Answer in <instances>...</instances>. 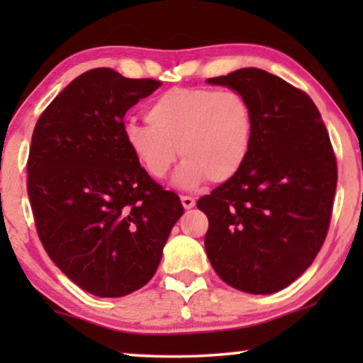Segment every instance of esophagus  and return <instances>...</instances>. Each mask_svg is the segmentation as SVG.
Returning a JSON list of instances; mask_svg holds the SVG:
<instances>
[{"label":"esophagus","mask_w":363,"mask_h":363,"mask_svg":"<svg viewBox=\"0 0 363 363\" xmlns=\"http://www.w3.org/2000/svg\"><path fill=\"white\" fill-rule=\"evenodd\" d=\"M181 202H182V207H184V209H192V207L196 206V199L194 197H189V196H182L181 197Z\"/></svg>","instance_id":"34e87169"}]
</instances>
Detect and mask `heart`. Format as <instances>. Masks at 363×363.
<instances>
[{"label": "heart", "mask_w": 363, "mask_h": 363, "mask_svg": "<svg viewBox=\"0 0 363 363\" xmlns=\"http://www.w3.org/2000/svg\"><path fill=\"white\" fill-rule=\"evenodd\" d=\"M146 121L149 125H125V147L152 179L166 177L179 147L184 161L172 182L184 191L209 179L214 184L234 179L252 146V108L235 91L169 89L147 106Z\"/></svg>", "instance_id": "b5f03b06"}]
</instances>
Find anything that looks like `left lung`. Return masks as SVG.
<instances>
[{"label":"left lung","mask_w":363,"mask_h":363,"mask_svg":"<svg viewBox=\"0 0 363 363\" xmlns=\"http://www.w3.org/2000/svg\"><path fill=\"white\" fill-rule=\"evenodd\" d=\"M207 83L242 94L254 113L244 167L197 201L209 219L207 257L240 292H279L313 262L330 224L337 162L325 124L303 91L264 69Z\"/></svg>","instance_id":"8db88e82"}]
</instances>
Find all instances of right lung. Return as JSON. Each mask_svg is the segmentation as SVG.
I'll return each mask as SVG.
<instances>
[{
  "label": "right lung",
  "mask_w": 363,
  "mask_h": 363,
  "mask_svg": "<svg viewBox=\"0 0 363 363\" xmlns=\"http://www.w3.org/2000/svg\"><path fill=\"white\" fill-rule=\"evenodd\" d=\"M161 81L96 67L66 86L38 119L28 159L43 247L96 297H124L156 274L182 204L125 147L124 114Z\"/></svg>",
  "instance_id": "1"
}]
</instances>
